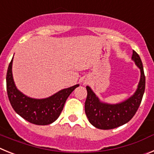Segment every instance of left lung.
<instances>
[{
	"mask_svg": "<svg viewBox=\"0 0 154 154\" xmlns=\"http://www.w3.org/2000/svg\"><path fill=\"white\" fill-rule=\"evenodd\" d=\"M132 60L140 70V80L133 96L117 104L100 102L91 87L87 86V96L85 101V113L93 126L101 130H110L127 124L133 118L140 105L145 91V75L141 59L133 51Z\"/></svg>",
	"mask_w": 154,
	"mask_h": 154,
	"instance_id": "left-lung-1",
	"label": "left lung"
}]
</instances>
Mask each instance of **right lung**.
<instances>
[{
	"mask_svg": "<svg viewBox=\"0 0 154 154\" xmlns=\"http://www.w3.org/2000/svg\"><path fill=\"white\" fill-rule=\"evenodd\" d=\"M12 62L7 72V92L12 107L18 115L31 124L48 125L59 117L67 97L79 84L63 89L45 99H34L17 89L12 75Z\"/></svg>",
	"mask_w": 154,
	"mask_h": 154,
	"instance_id": "add662e5",
	"label": "right lung"
}]
</instances>
